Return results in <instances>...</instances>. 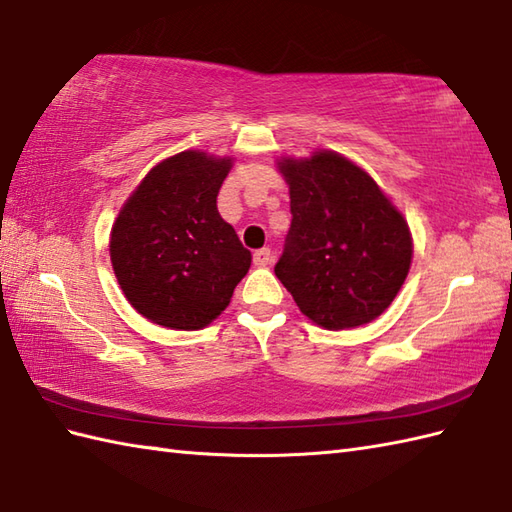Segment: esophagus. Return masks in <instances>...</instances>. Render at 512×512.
Wrapping results in <instances>:
<instances>
[{
  "mask_svg": "<svg viewBox=\"0 0 512 512\" xmlns=\"http://www.w3.org/2000/svg\"><path fill=\"white\" fill-rule=\"evenodd\" d=\"M253 262H255V266H259V268H266L270 262H273V250H270V248H259V250H255Z\"/></svg>",
  "mask_w": 512,
  "mask_h": 512,
  "instance_id": "obj_1",
  "label": "esophagus"
}]
</instances>
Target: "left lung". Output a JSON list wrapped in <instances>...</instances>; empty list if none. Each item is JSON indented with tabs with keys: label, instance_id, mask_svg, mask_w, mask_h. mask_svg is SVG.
Listing matches in <instances>:
<instances>
[{
	"label": "left lung",
	"instance_id": "left-lung-1",
	"mask_svg": "<svg viewBox=\"0 0 512 512\" xmlns=\"http://www.w3.org/2000/svg\"><path fill=\"white\" fill-rule=\"evenodd\" d=\"M290 231L275 275L328 330L374 321L405 284L409 226L363 169L332 151L284 160Z\"/></svg>",
	"mask_w": 512,
	"mask_h": 512
}]
</instances>
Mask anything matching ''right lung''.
I'll return each mask as SVG.
<instances>
[{
    "mask_svg": "<svg viewBox=\"0 0 512 512\" xmlns=\"http://www.w3.org/2000/svg\"><path fill=\"white\" fill-rule=\"evenodd\" d=\"M228 158L182 151L138 184L112 228L110 255L127 301L158 325L200 330L250 268V250L217 213Z\"/></svg>",
    "mask_w": 512,
    "mask_h": 512,
    "instance_id": "1",
    "label": "right lung"
}]
</instances>
